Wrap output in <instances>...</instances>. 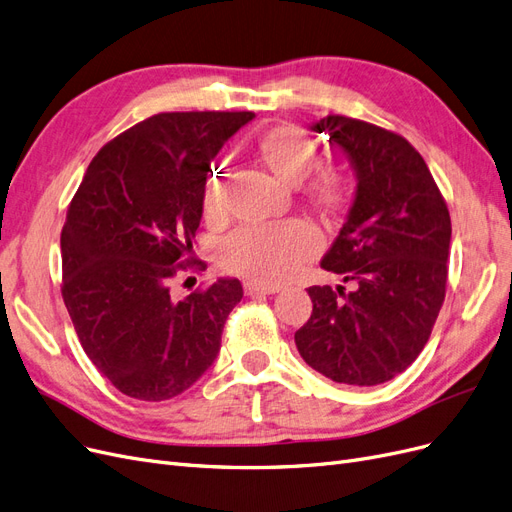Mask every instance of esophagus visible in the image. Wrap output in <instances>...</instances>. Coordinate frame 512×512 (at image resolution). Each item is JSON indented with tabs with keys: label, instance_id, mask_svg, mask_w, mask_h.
I'll return each mask as SVG.
<instances>
[{
	"label": "esophagus",
	"instance_id": "esophagus-1",
	"mask_svg": "<svg viewBox=\"0 0 512 512\" xmlns=\"http://www.w3.org/2000/svg\"><path fill=\"white\" fill-rule=\"evenodd\" d=\"M278 287L276 285H263V283H255V280H246L244 283V293L246 295H270V293H276Z\"/></svg>",
	"mask_w": 512,
	"mask_h": 512
}]
</instances>
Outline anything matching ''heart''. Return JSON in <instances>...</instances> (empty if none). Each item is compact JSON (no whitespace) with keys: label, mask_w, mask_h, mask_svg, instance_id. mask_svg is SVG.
Segmentation results:
<instances>
[{"label":"heart","mask_w":512,"mask_h":512,"mask_svg":"<svg viewBox=\"0 0 512 512\" xmlns=\"http://www.w3.org/2000/svg\"><path fill=\"white\" fill-rule=\"evenodd\" d=\"M255 157L278 180L298 185L302 202L323 219H338L353 204L351 178L336 168H321L319 148L304 129L276 125L257 138ZM202 212L208 223H219L227 214V166L219 163L202 189ZM319 236L302 221L276 225H251L223 244V268L259 280L263 285L283 283L315 257Z\"/></svg>","instance_id":"obj_1"}]
</instances>
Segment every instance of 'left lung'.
<instances>
[{
	"instance_id": "left-lung-1",
	"label": "left lung",
	"mask_w": 512,
	"mask_h": 512,
	"mask_svg": "<svg viewBox=\"0 0 512 512\" xmlns=\"http://www.w3.org/2000/svg\"><path fill=\"white\" fill-rule=\"evenodd\" d=\"M312 129L349 153L359 185L321 261L349 289L308 287L312 315L295 346L334 383L381 385L430 340L447 295L449 208L417 148L395 131L344 114H327Z\"/></svg>"
}]
</instances>
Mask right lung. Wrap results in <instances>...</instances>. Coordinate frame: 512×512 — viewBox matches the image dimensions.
I'll return each mask as SVG.
<instances>
[{
	"label": "right lung",
	"instance_id": "add662e5",
	"mask_svg": "<svg viewBox=\"0 0 512 512\" xmlns=\"http://www.w3.org/2000/svg\"><path fill=\"white\" fill-rule=\"evenodd\" d=\"M253 112H159L106 142L61 229V295L80 346L129 398L170 400L219 353L242 300L236 278L176 300L191 257L210 161ZM189 280V278H187Z\"/></svg>",
	"mask_w": 512,
	"mask_h": 512
}]
</instances>
